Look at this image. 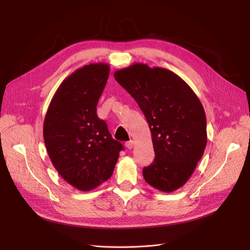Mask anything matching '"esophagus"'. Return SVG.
Segmentation results:
<instances>
[{
  "label": "esophagus",
  "instance_id": "esophagus-1",
  "mask_svg": "<svg viewBox=\"0 0 250 250\" xmlns=\"http://www.w3.org/2000/svg\"><path fill=\"white\" fill-rule=\"evenodd\" d=\"M125 146H126V148H127V149H132V147H133V141L127 142V143L125 144Z\"/></svg>",
  "mask_w": 250,
  "mask_h": 250
}]
</instances>
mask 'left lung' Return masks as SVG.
<instances>
[{"label": "left lung", "instance_id": "8db88e82", "mask_svg": "<svg viewBox=\"0 0 250 250\" xmlns=\"http://www.w3.org/2000/svg\"><path fill=\"white\" fill-rule=\"evenodd\" d=\"M145 115L155 158L143 169L146 183L165 193L183 187L207 146V118L199 98L178 75L164 67L132 63L115 72Z\"/></svg>", "mask_w": 250, "mask_h": 250}]
</instances>
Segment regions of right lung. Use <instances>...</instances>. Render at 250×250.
<instances>
[{"label": "right lung", "mask_w": 250, "mask_h": 250, "mask_svg": "<svg viewBox=\"0 0 250 250\" xmlns=\"http://www.w3.org/2000/svg\"><path fill=\"white\" fill-rule=\"evenodd\" d=\"M109 64L90 63L66 77L49 104L43 141L54 168L79 191L94 190L113 173L122 144L97 116Z\"/></svg>", "instance_id": "right-lung-1"}]
</instances>
